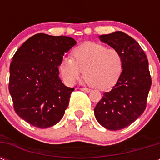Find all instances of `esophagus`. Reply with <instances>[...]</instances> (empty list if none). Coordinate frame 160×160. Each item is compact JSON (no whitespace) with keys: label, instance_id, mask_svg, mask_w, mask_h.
Here are the masks:
<instances>
[{"label":"esophagus","instance_id":"34e87169","mask_svg":"<svg viewBox=\"0 0 160 160\" xmlns=\"http://www.w3.org/2000/svg\"><path fill=\"white\" fill-rule=\"evenodd\" d=\"M80 90H82V91H85V92H90V89H88V88H80Z\"/></svg>","mask_w":160,"mask_h":160}]
</instances>
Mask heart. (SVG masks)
<instances>
[{"label": "heart", "instance_id": "obj_1", "mask_svg": "<svg viewBox=\"0 0 160 160\" xmlns=\"http://www.w3.org/2000/svg\"><path fill=\"white\" fill-rule=\"evenodd\" d=\"M123 69L119 51L101 44L88 42L73 51V58L64 57L59 66L60 75L68 85L77 81L85 70V81L98 90L113 87Z\"/></svg>", "mask_w": 160, "mask_h": 160}]
</instances>
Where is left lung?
Returning a JSON list of instances; mask_svg holds the SVG:
<instances>
[{
    "label": "left lung",
    "mask_w": 160,
    "mask_h": 160,
    "mask_svg": "<svg viewBox=\"0 0 160 160\" xmlns=\"http://www.w3.org/2000/svg\"><path fill=\"white\" fill-rule=\"evenodd\" d=\"M99 38L120 53L123 69L116 85L95 106V116L105 129L119 130L132 124L146 108L152 84L149 62L138 42L122 31Z\"/></svg>",
    "instance_id": "obj_1"
}]
</instances>
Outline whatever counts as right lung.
<instances>
[{"label":"right lung","instance_id":"add662e5","mask_svg":"<svg viewBox=\"0 0 160 160\" xmlns=\"http://www.w3.org/2000/svg\"><path fill=\"white\" fill-rule=\"evenodd\" d=\"M75 44L71 37L39 33L14 55L9 91L16 113L31 125L45 129L62 119L75 89L63 84L58 66Z\"/></svg>","mask_w":160,"mask_h":160}]
</instances>
